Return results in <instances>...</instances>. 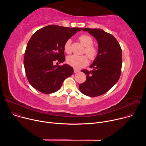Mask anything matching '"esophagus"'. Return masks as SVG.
Here are the masks:
<instances>
[{
	"label": "esophagus",
	"mask_w": 146,
	"mask_h": 146,
	"mask_svg": "<svg viewBox=\"0 0 146 146\" xmlns=\"http://www.w3.org/2000/svg\"><path fill=\"white\" fill-rule=\"evenodd\" d=\"M80 72V70H78V69H76V68H74V73H78V72Z\"/></svg>",
	"instance_id": "34e87169"
}]
</instances>
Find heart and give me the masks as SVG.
Returning <instances> with one entry per match:
<instances>
[{
    "label": "heart",
    "instance_id": "1",
    "mask_svg": "<svg viewBox=\"0 0 146 146\" xmlns=\"http://www.w3.org/2000/svg\"><path fill=\"white\" fill-rule=\"evenodd\" d=\"M80 43L86 47L84 52L87 55L91 60H94L98 56V50L92 46L93 39L92 37L87 35H82L78 38ZM71 43L70 39L68 40L64 45V50L67 54L71 52ZM66 62L70 66L79 69L86 66L88 64V58L87 55H72L66 58Z\"/></svg>",
    "mask_w": 146,
    "mask_h": 146
}]
</instances>
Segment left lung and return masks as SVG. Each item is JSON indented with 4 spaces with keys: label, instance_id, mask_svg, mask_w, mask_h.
<instances>
[{
    "label": "left lung",
    "instance_id": "obj_1",
    "mask_svg": "<svg viewBox=\"0 0 146 146\" xmlns=\"http://www.w3.org/2000/svg\"><path fill=\"white\" fill-rule=\"evenodd\" d=\"M88 32L98 41V54L90 66L93 69L82 70L86 81L79 85L85 95L96 97L107 92L119 80L122 68V50L117 39L101 29L81 28Z\"/></svg>",
    "mask_w": 146,
    "mask_h": 146
}]
</instances>
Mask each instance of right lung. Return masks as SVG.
Returning <instances> with one entry per match:
<instances>
[{"label": "right lung", "mask_w": 146, "mask_h": 146, "mask_svg": "<svg viewBox=\"0 0 146 146\" xmlns=\"http://www.w3.org/2000/svg\"><path fill=\"white\" fill-rule=\"evenodd\" d=\"M80 31L78 28L51 25L32 35L27 44L24 64L28 81L34 88L46 94L55 92L60 89L64 81L72 75V66L58 64L65 60L66 41ZM55 61L58 62L56 66Z\"/></svg>", "instance_id": "obj_1"}]
</instances>
